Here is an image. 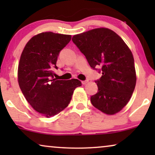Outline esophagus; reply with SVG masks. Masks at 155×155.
<instances>
[{
  "instance_id": "1",
  "label": "esophagus",
  "mask_w": 155,
  "mask_h": 155,
  "mask_svg": "<svg viewBox=\"0 0 155 155\" xmlns=\"http://www.w3.org/2000/svg\"><path fill=\"white\" fill-rule=\"evenodd\" d=\"M88 82V80H83V81H82V83L83 84H85Z\"/></svg>"
}]
</instances>
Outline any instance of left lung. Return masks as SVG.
<instances>
[{
  "label": "left lung",
  "mask_w": 155,
  "mask_h": 155,
  "mask_svg": "<svg viewBox=\"0 0 155 155\" xmlns=\"http://www.w3.org/2000/svg\"><path fill=\"white\" fill-rule=\"evenodd\" d=\"M72 40L90 67L102 73L95 81L98 91L91 97V103L104 114L118 113L130 100L136 84L132 52L117 34L107 28L74 35Z\"/></svg>",
  "instance_id": "left-lung-1"
}]
</instances>
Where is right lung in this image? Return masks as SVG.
<instances>
[{
    "instance_id": "1",
    "label": "right lung",
    "mask_w": 155,
    "mask_h": 155,
    "mask_svg": "<svg viewBox=\"0 0 155 155\" xmlns=\"http://www.w3.org/2000/svg\"><path fill=\"white\" fill-rule=\"evenodd\" d=\"M71 39V35L39 34L27 42L21 54L18 74L20 90L33 109L46 118L67 107L73 91L82 85L77 79L54 78L58 56Z\"/></svg>"
}]
</instances>
